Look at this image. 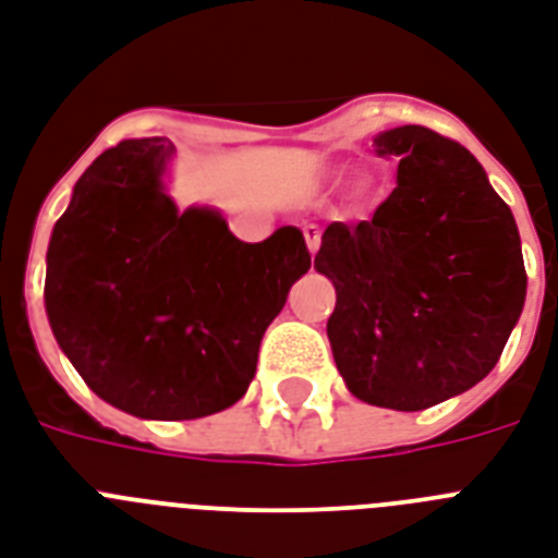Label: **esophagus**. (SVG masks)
<instances>
[{
  "label": "esophagus",
  "mask_w": 558,
  "mask_h": 558,
  "mask_svg": "<svg viewBox=\"0 0 558 558\" xmlns=\"http://www.w3.org/2000/svg\"><path fill=\"white\" fill-rule=\"evenodd\" d=\"M303 238H306V246H310V252L315 255L320 246V229L315 223H306L303 226Z\"/></svg>",
  "instance_id": "34e87169"
}]
</instances>
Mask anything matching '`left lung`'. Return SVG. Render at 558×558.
Here are the masks:
<instances>
[{
	"label": "left lung",
	"mask_w": 558,
	"mask_h": 558,
	"mask_svg": "<svg viewBox=\"0 0 558 558\" xmlns=\"http://www.w3.org/2000/svg\"><path fill=\"white\" fill-rule=\"evenodd\" d=\"M375 148L398 185L373 220L326 226L315 269L338 294L326 335L352 396L415 412L496 366L527 275L513 211L461 143L401 125Z\"/></svg>",
	"instance_id": "1"
}]
</instances>
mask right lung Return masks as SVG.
I'll list each match as a JSON object with an SVG mask.
<instances>
[{
    "mask_svg": "<svg viewBox=\"0 0 558 558\" xmlns=\"http://www.w3.org/2000/svg\"><path fill=\"white\" fill-rule=\"evenodd\" d=\"M171 140H122L53 226L45 310L83 381L137 418H203L246 396L266 326L312 255L283 226L243 243L211 208L177 211Z\"/></svg>",
    "mask_w": 558,
    "mask_h": 558,
    "instance_id": "obj_1",
    "label": "right lung"
}]
</instances>
